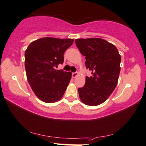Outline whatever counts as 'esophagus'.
<instances>
[{
	"label": "esophagus",
	"instance_id": "esophagus-1",
	"mask_svg": "<svg viewBox=\"0 0 146 146\" xmlns=\"http://www.w3.org/2000/svg\"><path fill=\"white\" fill-rule=\"evenodd\" d=\"M78 73H72V78H75L77 76H78Z\"/></svg>",
	"mask_w": 146,
	"mask_h": 146
}]
</instances>
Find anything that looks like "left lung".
I'll use <instances>...</instances> for the list:
<instances>
[{
	"label": "left lung",
	"mask_w": 146,
	"mask_h": 146,
	"mask_svg": "<svg viewBox=\"0 0 146 146\" xmlns=\"http://www.w3.org/2000/svg\"><path fill=\"white\" fill-rule=\"evenodd\" d=\"M75 44L86 56V66L92 74L86 77L85 85L78 89L81 101L90 106L101 105L116 87L121 56L115 45L103 38H78Z\"/></svg>",
	"instance_id": "8db88e82"
}]
</instances>
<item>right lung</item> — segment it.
Instances as JSON below:
<instances>
[{"label": "right lung", "instance_id": "right-lung-1", "mask_svg": "<svg viewBox=\"0 0 146 146\" xmlns=\"http://www.w3.org/2000/svg\"><path fill=\"white\" fill-rule=\"evenodd\" d=\"M73 38L43 37L33 41L25 51V68L28 82L41 101L52 103L64 95L72 73L56 70L64 62V53Z\"/></svg>", "mask_w": 146, "mask_h": 146}]
</instances>
